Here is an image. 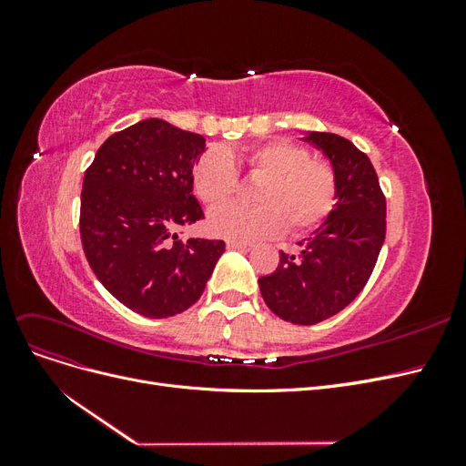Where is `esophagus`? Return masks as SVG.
Here are the masks:
<instances>
[{"label": "esophagus", "instance_id": "obj_1", "mask_svg": "<svg viewBox=\"0 0 466 466\" xmlns=\"http://www.w3.org/2000/svg\"><path fill=\"white\" fill-rule=\"evenodd\" d=\"M228 248H235V250H250L252 245L247 243V241H233V238H229L228 241Z\"/></svg>", "mask_w": 466, "mask_h": 466}]
</instances>
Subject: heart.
Masks as SVG:
<instances>
[{"label":"heart","instance_id":"obj_1","mask_svg":"<svg viewBox=\"0 0 466 466\" xmlns=\"http://www.w3.org/2000/svg\"><path fill=\"white\" fill-rule=\"evenodd\" d=\"M237 165H243L250 178L262 180L255 190L258 206H228L211 211L208 228L219 237L250 241L278 235L284 228L289 235H301L315 229L334 208V168L327 161L313 159L305 147L284 139L241 153L206 151L194 167L192 185L208 208L235 198Z\"/></svg>","mask_w":466,"mask_h":466}]
</instances>
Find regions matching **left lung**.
<instances>
[{"label": "left lung", "instance_id": "8db88e82", "mask_svg": "<svg viewBox=\"0 0 466 466\" xmlns=\"http://www.w3.org/2000/svg\"><path fill=\"white\" fill-rule=\"evenodd\" d=\"M336 175V204L298 257L279 252V264L258 279L264 303L293 324H317L354 301L373 272L385 241L387 202L375 168L350 139L307 132Z\"/></svg>", "mask_w": 466, "mask_h": 466}]
</instances>
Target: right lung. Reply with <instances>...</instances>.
I'll return each instance as SVG.
<instances>
[{"label":"right lung","mask_w":466,"mask_h":466,"mask_svg":"<svg viewBox=\"0 0 466 466\" xmlns=\"http://www.w3.org/2000/svg\"><path fill=\"white\" fill-rule=\"evenodd\" d=\"M206 139L161 118L112 134L98 147L81 190L83 252L115 298L149 319L187 311L206 288L223 241L175 229L204 218L192 171Z\"/></svg>","instance_id":"obj_1"}]
</instances>
